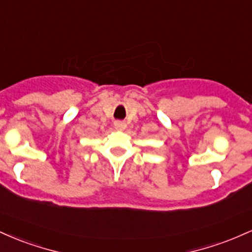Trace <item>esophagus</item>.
<instances>
[{"label":"esophagus","mask_w":252,"mask_h":252,"mask_svg":"<svg viewBox=\"0 0 252 252\" xmlns=\"http://www.w3.org/2000/svg\"><path fill=\"white\" fill-rule=\"evenodd\" d=\"M114 126H115V128L118 129V130H123V129H126V124L122 122V121H116V122L114 123Z\"/></svg>","instance_id":"esophagus-1"}]
</instances>
